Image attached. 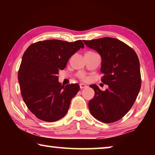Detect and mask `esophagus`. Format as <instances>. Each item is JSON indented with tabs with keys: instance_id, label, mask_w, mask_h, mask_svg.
Here are the masks:
<instances>
[{
	"instance_id": "obj_1",
	"label": "esophagus",
	"mask_w": 155,
	"mask_h": 155,
	"mask_svg": "<svg viewBox=\"0 0 155 155\" xmlns=\"http://www.w3.org/2000/svg\"><path fill=\"white\" fill-rule=\"evenodd\" d=\"M80 88L81 89H83V88H85V87H87V85H85V84H84V83H80Z\"/></svg>"
}]
</instances>
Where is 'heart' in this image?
<instances>
[{"instance_id":"1","label":"heart","mask_w":155,"mask_h":155,"mask_svg":"<svg viewBox=\"0 0 155 155\" xmlns=\"http://www.w3.org/2000/svg\"><path fill=\"white\" fill-rule=\"evenodd\" d=\"M77 77L80 78V79L81 80H86L87 78V76H86V74L84 73L83 72H78L77 74Z\"/></svg>"}]
</instances>
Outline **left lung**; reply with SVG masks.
<instances>
[{"mask_svg":"<svg viewBox=\"0 0 155 155\" xmlns=\"http://www.w3.org/2000/svg\"><path fill=\"white\" fill-rule=\"evenodd\" d=\"M83 41L101 56V81L109 86L101 91L96 85H90L95 95L89 102V109L99 121L116 122L127 114L140 92L141 79L138 57L132 48L115 38Z\"/></svg>","mask_w":155,"mask_h":155,"instance_id":"left-lung-1","label":"left lung"}]
</instances>
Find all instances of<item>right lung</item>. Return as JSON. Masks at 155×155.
Segmentation results:
<instances>
[{"mask_svg":"<svg viewBox=\"0 0 155 155\" xmlns=\"http://www.w3.org/2000/svg\"><path fill=\"white\" fill-rule=\"evenodd\" d=\"M81 48H84L81 40H49L31 44L25 51L18 78L26 105L38 119L55 122L67 114L80 86L61 85L57 75Z\"/></svg>","mask_w":155,"mask_h":155,"instance_id":"obj_1","label":"right lung"}]
</instances>
